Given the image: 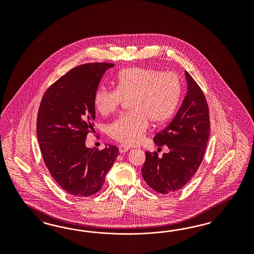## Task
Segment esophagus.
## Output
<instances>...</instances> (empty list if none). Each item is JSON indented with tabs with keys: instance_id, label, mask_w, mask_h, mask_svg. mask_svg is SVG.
Wrapping results in <instances>:
<instances>
[{
	"instance_id": "34e87169",
	"label": "esophagus",
	"mask_w": 254,
	"mask_h": 254,
	"mask_svg": "<svg viewBox=\"0 0 254 254\" xmlns=\"http://www.w3.org/2000/svg\"><path fill=\"white\" fill-rule=\"evenodd\" d=\"M129 149H130L129 147L125 146V145H120V146H119V152H120L121 154H124V153L127 152Z\"/></svg>"
}]
</instances>
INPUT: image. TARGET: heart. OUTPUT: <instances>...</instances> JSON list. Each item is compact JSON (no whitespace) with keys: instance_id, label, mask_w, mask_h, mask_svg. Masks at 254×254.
Here are the masks:
<instances>
[{"instance_id":"1","label":"heart","mask_w":254,"mask_h":254,"mask_svg":"<svg viewBox=\"0 0 254 254\" xmlns=\"http://www.w3.org/2000/svg\"><path fill=\"white\" fill-rule=\"evenodd\" d=\"M181 82L174 73L133 67L121 70L116 89L98 88L94 105L102 116L116 112L124 100H130L132 114L117 118L108 127V135L126 146L138 144L146 132L149 120L167 121L173 115L181 98Z\"/></svg>"}]
</instances>
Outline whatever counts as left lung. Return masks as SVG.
Listing matches in <instances>:
<instances>
[{"instance_id":"1","label":"left lung","mask_w":254,"mask_h":254,"mask_svg":"<svg viewBox=\"0 0 254 254\" xmlns=\"http://www.w3.org/2000/svg\"><path fill=\"white\" fill-rule=\"evenodd\" d=\"M187 93L175 117L154 136L157 146L167 145L169 152H146L141 175L153 190L160 193L183 188L199 168L209 136L208 103L201 88L185 71Z\"/></svg>"}]
</instances>
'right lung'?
Wrapping results in <instances>:
<instances>
[{
  "mask_svg": "<svg viewBox=\"0 0 254 254\" xmlns=\"http://www.w3.org/2000/svg\"><path fill=\"white\" fill-rule=\"evenodd\" d=\"M113 63H89L70 69L45 93L37 116V138L43 159L65 192L85 197L99 192L119 150L85 146L94 129V94Z\"/></svg>",
  "mask_w": 254,
  "mask_h": 254,
  "instance_id": "right-lung-1",
  "label": "right lung"
}]
</instances>
